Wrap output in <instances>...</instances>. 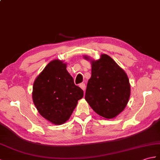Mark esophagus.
Instances as JSON below:
<instances>
[{
    "label": "esophagus",
    "instance_id": "34e87169",
    "mask_svg": "<svg viewBox=\"0 0 160 160\" xmlns=\"http://www.w3.org/2000/svg\"><path fill=\"white\" fill-rule=\"evenodd\" d=\"M80 87L82 89L83 91H84L85 88H86V85H85L84 83H81V84H80Z\"/></svg>",
    "mask_w": 160,
    "mask_h": 160
}]
</instances>
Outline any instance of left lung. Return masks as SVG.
I'll return each mask as SVG.
<instances>
[{
	"label": "left lung",
	"mask_w": 160,
	"mask_h": 160,
	"mask_svg": "<svg viewBox=\"0 0 160 160\" xmlns=\"http://www.w3.org/2000/svg\"><path fill=\"white\" fill-rule=\"evenodd\" d=\"M86 60L90 58L84 56ZM91 77L85 99L95 112L106 118L116 117L123 110L130 96V84L124 70L107 54L91 61Z\"/></svg>",
	"instance_id": "8db88e82"
}]
</instances>
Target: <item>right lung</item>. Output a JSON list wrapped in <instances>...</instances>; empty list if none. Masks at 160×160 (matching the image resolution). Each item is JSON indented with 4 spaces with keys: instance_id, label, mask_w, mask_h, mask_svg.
<instances>
[{
    "instance_id": "obj_1",
    "label": "right lung",
    "mask_w": 160,
    "mask_h": 160,
    "mask_svg": "<svg viewBox=\"0 0 160 160\" xmlns=\"http://www.w3.org/2000/svg\"><path fill=\"white\" fill-rule=\"evenodd\" d=\"M66 68L62 61H52L33 84V103L39 113L55 125H62L69 119L84 95Z\"/></svg>"
}]
</instances>
